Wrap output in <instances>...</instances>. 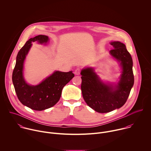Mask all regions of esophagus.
Instances as JSON below:
<instances>
[{
  "label": "esophagus",
  "instance_id": "obj_1",
  "mask_svg": "<svg viewBox=\"0 0 151 151\" xmlns=\"http://www.w3.org/2000/svg\"><path fill=\"white\" fill-rule=\"evenodd\" d=\"M74 73H75V74L76 75H79L80 74V73H81V68H76V69L75 70Z\"/></svg>",
  "mask_w": 151,
  "mask_h": 151
}]
</instances>
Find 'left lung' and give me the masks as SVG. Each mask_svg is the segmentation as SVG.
Returning <instances> with one entry per match:
<instances>
[{
  "label": "left lung",
  "instance_id": "left-lung-1",
  "mask_svg": "<svg viewBox=\"0 0 151 151\" xmlns=\"http://www.w3.org/2000/svg\"><path fill=\"white\" fill-rule=\"evenodd\" d=\"M114 49L110 54L120 61L123 72L120 81L116 85L104 84L92 68L81 71V91L87 105L100 113L110 112L122 107L126 102L134 84L133 60L126 45L119 41L111 42Z\"/></svg>",
  "mask_w": 151,
  "mask_h": 151
}]
</instances>
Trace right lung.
Segmentation results:
<instances>
[{"label":"right lung","instance_id":"1","mask_svg":"<svg viewBox=\"0 0 151 151\" xmlns=\"http://www.w3.org/2000/svg\"><path fill=\"white\" fill-rule=\"evenodd\" d=\"M48 38L39 35L29 39L20 49L12 73V82L20 102L32 110L42 111L54 106L60 98L63 87L74 77L72 71H56L36 86L28 85L23 77L24 62L32 42L46 43Z\"/></svg>","mask_w":151,"mask_h":151}]
</instances>
